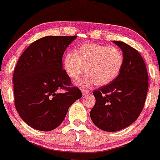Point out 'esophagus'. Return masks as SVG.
<instances>
[{"mask_svg":"<svg viewBox=\"0 0 160 160\" xmlns=\"http://www.w3.org/2000/svg\"><path fill=\"white\" fill-rule=\"evenodd\" d=\"M81 91H82V93H83V95L88 94V93L90 92L89 90H86V89H81Z\"/></svg>","mask_w":160,"mask_h":160,"instance_id":"esophagus-1","label":"esophagus"}]
</instances>
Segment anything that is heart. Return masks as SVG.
Masks as SVG:
<instances>
[{"mask_svg":"<svg viewBox=\"0 0 160 160\" xmlns=\"http://www.w3.org/2000/svg\"><path fill=\"white\" fill-rule=\"evenodd\" d=\"M123 62L124 54L119 48L94 43L82 45L63 58L64 69L72 80H78L86 67L88 75L80 81L82 87L111 83L118 76Z\"/></svg>","mask_w":160,"mask_h":160,"instance_id":"b5f03b06","label":"heart"}]
</instances>
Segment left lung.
<instances>
[{
	"label": "left lung",
	"instance_id": "obj_1",
	"mask_svg": "<svg viewBox=\"0 0 160 160\" xmlns=\"http://www.w3.org/2000/svg\"><path fill=\"white\" fill-rule=\"evenodd\" d=\"M114 42L123 52V66L113 81L93 90L96 102L90 113L93 124L106 132L123 129L138 118L149 88L147 69L141 55L123 42Z\"/></svg>",
	"mask_w": 160,
	"mask_h": 160
}]
</instances>
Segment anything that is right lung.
<instances>
[{"label":"right lung","mask_w":160,"mask_h":160,"mask_svg":"<svg viewBox=\"0 0 160 160\" xmlns=\"http://www.w3.org/2000/svg\"><path fill=\"white\" fill-rule=\"evenodd\" d=\"M73 36H46L24 51L14 74V106L22 120L39 131L57 128L82 97L62 69V56ZM63 89V93L58 91Z\"/></svg>","instance_id":"obj_1"}]
</instances>
